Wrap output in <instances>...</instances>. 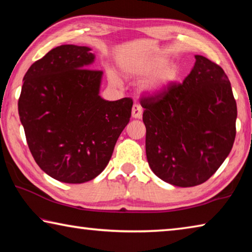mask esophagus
Returning a JSON list of instances; mask_svg holds the SVG:
<instances>
[{
  "label": "esophagus",
  "instance_id": "esophagus-1",
  "mask_svg": "<svg viewBox=\"0 0 252 252\" xmlns=\"http://www.w3.org/2000/svg\"><path fill=\"white\" fill-rule=\"evenodd\" d=\"M143 110L139 104H133L132 106V118L133 119H140L142 117Z\"/></svg>",
  "mask_w": 252,
  "mask_h": 252
}]
</instances>
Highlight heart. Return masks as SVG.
<instances>
[{"mask_svg": "<svg viewBox=\"0 0 252 252\" xmlns=\"http://www.w3.org/2000/svg\"><path fill=\"white\" fill-rule=\"evenodd\" d=\"M165 57H151L142 61L122 63L120 69L122 73L131 78H142L140 90L148 95H158L165 92L178 82L180 78V66L173 61H166ZM108 78L111 83L119 84L120 80L113 71H108Z\"/></svg>", "mask_w": 252, "mask_h": 252, "instance_id": "heart-1", "label": "heart"}]
</instances>
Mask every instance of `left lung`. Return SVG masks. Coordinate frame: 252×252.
<instances>
[{"label": "left lung", "instance_id": "1", "mask_svg": "<svg viewBox=\"0 0 252 252\" xmlns=\"http://www.w3.org/2000/svg\"><path fill=\"white\" fill-rule=\"evenodd\" d=\"M148 163L161 180L176 187L206 182L231 151L237 103L221 67L195 55L181 84L141 100Z\"/></svg>", "mask_w": 252, "mask_h": 252}]
</instances>
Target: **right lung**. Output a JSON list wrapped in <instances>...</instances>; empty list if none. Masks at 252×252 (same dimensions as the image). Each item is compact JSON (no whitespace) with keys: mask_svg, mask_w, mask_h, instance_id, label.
I'll use <instances>...</instances> for the list:
<instances>
[{"mask_svg":"<svg viewBox=\"0 0 252 252\" xmlns=\"http://www.w3.org/2000/svg\"><path fill=\"white\" fill-rule=\"evenodd\" d=\"M89 46H57L23 78L19 116L37 165L58 181L83 183L103 171L130 121L129 97L100 95L103 72Z\"/></svg>","mask_w":252,"mask_h":252,"instance_id":"1","label":"right lung"}]
</instances>
